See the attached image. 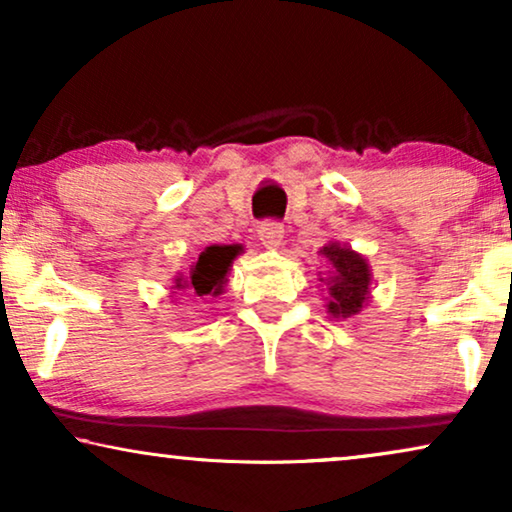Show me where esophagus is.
I'll return each instance as SVG.
<instances>
[{
  "label": "esophagus",
  "mask_w": 512,
  "mask_h": 512,
  "mask_svg": "<svg viewBox=\"0 0 512 512\" xmlns=\"http://www.w3.org/2000/svg\"><path fill=\"white\" fill-rule=\"evenodd\" d=\"M282 237H284V226L277 221H263L261 226H258V240L265 249H277L279 244H282Z\"/></svg>",
  "instance_id": "obj_1"
}]
</instances>
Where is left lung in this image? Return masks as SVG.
<instances>
[{
    "mask_svg": "<svg viewBox=\"0 0 512 512\" xmlns=\"http://www.w3.org/2000/svg\"><path fill=\"white\" fill-rule=\"evenodd\" d=\"M321 256L331 263V275L328 279L321 277V282L328 286V312L335 319L354 317L370 296L373 277H370L368 261L349 247H340L338 242L326 244Z\"/></svg>",
    "mask_w": 512,
    "mask_h": 512,
    "instance_id": "1",
    "label": "left lung"
}]
</instances>
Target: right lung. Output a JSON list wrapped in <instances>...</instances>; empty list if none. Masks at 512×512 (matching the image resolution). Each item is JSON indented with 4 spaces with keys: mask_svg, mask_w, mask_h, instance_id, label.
Wrapping results in <instances>:
<instances>
[{
    "mask_svg": "<svg viewBox=\"0 0 512 512\" xmlns=\"http://www.w3.org/2000/svg\"><path fill=\"white\" fill-rule=\"evenodd\" d=\"M240 244H212L198 256V263L193 265L188 277L174 279V289L195 291V296H221L226 291V275L233 265L235 256L240 254Z\"/></svg>",
    "mask_w": 512,
    "mask_h": 512,
    "instance_id": "add662e5",
    "label": "right lung"
}]
</instances>
